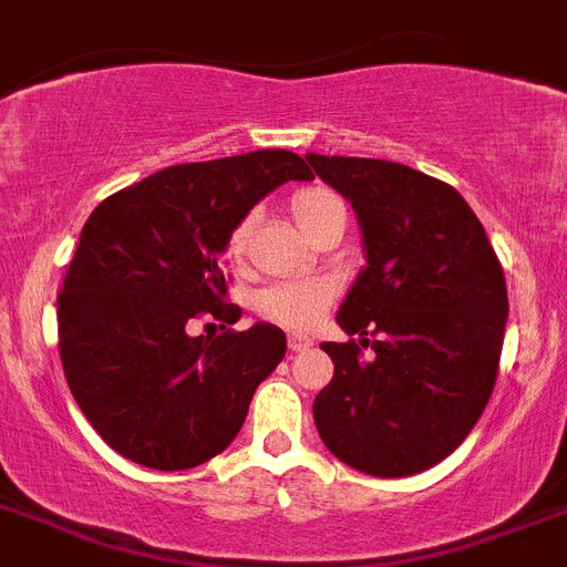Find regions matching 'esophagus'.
<instances>
[{"label":"esophagus","mask_w":567,"mask_h":567,"mask_svg":"<svg viewBox=\"0 0 567 567\" xmlns=\"http://www.w3.org/2000/svg\"><path fill=\"white\" fill-rule=\"evenodd\" d=\"M289 350L292 352H303V350H309V347H312V338H307V336H289Z\"/></svg>","instance_id":"1"}]
</instances>
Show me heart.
Wrapping results in <instances>:
<instances>
[{
	"label": "heart",
	"instance_id": "heart-1",
	"mask_svg": "<svg viewBox=\"0 0 567 567\" xmlns=\"http://www.w3.org/2000/svg\"><path fill=\"white\" fill-rule=\"evenodd\" d=\"M289 212L295 224L307 235L318 237L336 220H343V203L323 186H303L289 197ZM251 229H255V212H246L235 220V226L226 235V255L229 258H244L249 249ZM338 295V284L327 275L303 280H284L272 287L260 289L255 295V312L266 321L287 327V330H309L323 318V312L332 307Z\"/></svg>",
	"mask_w": 567,
	"mask_h": 567
}]
</instances>
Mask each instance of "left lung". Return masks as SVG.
Segmentation results:
<instances>
[{"label":"left lung","instance_id":"1","mask_svg":"<svg viewBox=\"0 0 567 567\" xmlns=\"http://www.w3.org/2000/svg\"><path fill=\"white\" fill-rule=\"evenodd\" d=\"M364 231L367 266L321 343L336 375L312 404L332 456L381 478L422 473L491 401L507 287L485 226L456 188L390 159L307 154ZM373 347L370 357L363 355Z\"/></svg>","mask_w":567,"mask_h":567}]
</instances>
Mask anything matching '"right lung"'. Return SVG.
<instances>
[{"instance_id": "obj_1", "label": "right lung", "mask_w": 567, "mask_h": 567, "mask_svg": "<svg viewBox=\"0 0 567 567\" xmlns=\"http://www.w3.org/2000/svg\"><path fill=\"white\" fill-rule=\"evenodd\" d=\"M287 181H312L287 148L183 163L120 188L85 220L56 295L60 358L71 395L120 456L188 471L244 427L287 336L255 323L203 339L187 323L240 318L217 255L237 217Z\"/></svg>"}]
</instances>
